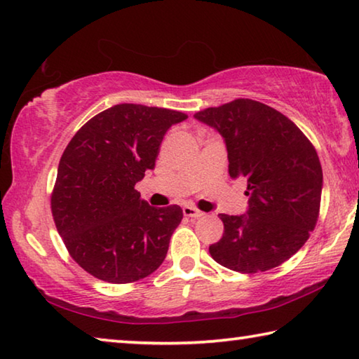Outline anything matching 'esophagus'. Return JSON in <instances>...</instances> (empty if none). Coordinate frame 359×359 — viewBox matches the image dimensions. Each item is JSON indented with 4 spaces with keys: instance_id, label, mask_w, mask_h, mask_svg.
<instances>
[{
    "instance_id": "esophagus-1",
    "label": "esophagus",
    "mask_w": 359,
    "mask_h": 359,
    "mask_svg": "<svg viewBox=\"0 0 359 359\" xmlns=\"http://www.w3.org/2000/svg\"><path fill=\"white\" fill-rule=\"evenodd\" d=\"M184 215L188 217V218H199V217H203L204 214H203L201 210L191 208V205H185V208H184Z\"/></svg>"
}]
</instances>
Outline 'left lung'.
<instances>
[{
	"instance_id": "obj_1",
	"label": "left lung",
	"mask_w": 359,
	"mask_h": 359,
	"mask_svg": "<svg viewBox=\"0 0 359 359\" xmlns=\"http://www.w3.org/2000/svg\"><path fill=\"white\" fill-rule=\"evenodd\" d=\"M220 133L229 175L247 179V214H220L222 239L210 257L255 274L290 259L318 220L323 171L312 142L288 117L253 100H234L194 114Z\"/></svg>"
}]
</instances>
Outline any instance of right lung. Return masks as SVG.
Segmentation results:
<instances>
[{
  "label": "right lung",
  "instance_id": "1",
  "mask_svg": "<svg viewBox=\"0 0 359 359\" xmlns=\"http://www.w3.org/2000/svg\"><path fill=\"white\" fill-rule=\"evenodd\" d=\"M188 115L117 104L90 118L65 149L50 205L72 259L109 283L141 280L165 261L184 212L151 208L135 185L155 160L166 131Z\"/></svg>",
  "mask_w": 359,
  "mask_h": 359
}]
</instances>
